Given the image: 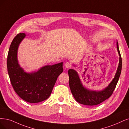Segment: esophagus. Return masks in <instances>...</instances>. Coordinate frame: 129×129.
Here are the masks:
<instances>
[{
    "label": "esophagus",
    "mask_w": 129,
    "mask_h": 129,
    "mask_svg": "<svg viewBox=\"0 0 129 129\" xmlns=\"http://www.w3.org/2000/svg\"><path fill=\"white\" fill-rule=\"evenodd\" d=\"M65 66L66 68L69 69L72 66V64H71V63H69V62H66V63L65 64Z\"/></svg>",
    "instance_id": "1"
}]
</instances>
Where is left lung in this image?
<instances>
[{"mask_svg":"<svg viewBox=\"0 0 129 129\" xmlns=\"http://www.w3.org/2000/svg\"><path fill=\"white\" fill-rule=\"evenodd\" d=\"M116 46L118 53L120 56L118 68L111 82L103 90L100 91H94L88 89L83 85L77 71L73 69L69 70L70 88L74 98L77 102L84 105L94 106L101 104L111 97L116 87L122 70V58L117 41Z\"/></svg>","mask_w":129,"mask_h":129,"instance_id":"obj_1","label":"left lung"}]
</instances>
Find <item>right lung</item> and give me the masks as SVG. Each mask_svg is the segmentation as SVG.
Segmentation results:
<instances>
[{"instance_id":"add662e5","label":"right lung","mask_w":129,"mask_h":129,"mask_svg":"<svg viewBox=\"0 0 129 129\" xmlns=\"http://www.w3.org/2000/svg\"><path fill=\"white\" fill-rule=\"evenodd\" d=\"M26 36L20 33L14 38L7 56V71L11 82L16 93L24 101L37 103L49 98L57 78L63 72V62L46 65L37 72L27 73L18 63V46Z\"/></svg>"}]
</instances>
